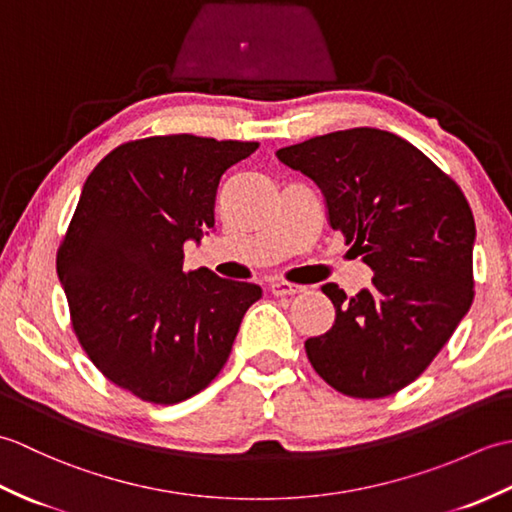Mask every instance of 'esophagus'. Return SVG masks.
<instances>
[{"label":"esophagus","mask_w":512,"mask_h":512,"mask_svg":"<svg viewBox=\"0 0 512 512\" xmlns=\"http://www.w3.org/2000/svg\"><path fill=\"white\" fill-rule=\"evenodd\" d=\"M306 288L299 286V284H290V281H284V279H275L270 281V292H273L275 297H286V295H299V292H303Z\"/></svg>","instance_id":"34e87169"}]
</instances>
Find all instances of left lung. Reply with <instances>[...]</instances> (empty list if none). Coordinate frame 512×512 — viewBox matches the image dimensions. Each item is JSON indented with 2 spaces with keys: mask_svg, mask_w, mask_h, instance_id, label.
<instances>
[{
  "mask_svg": "<svg viewBox=\"0 0 512 512\" xmlns=\"http://www.w3.org/2000/svg\"><path fill=\"white\" fill-rule=\"evenodd\" d=\"M277 158L317 182L328 220L374 270L352 299L336 284L332 328L306 341L317 374L352 398L413 383L473 303L475 220L462 189L391 132L354 127L314 136Z\"/></svg>",
  "mask_w": 512,
  "mask_h": 512,
  "instance_id": "obj_1",
  "label": "left lung"
}]
</instances>
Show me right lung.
Masks as SVG:
<instances>
[{"instance_id": "1", "label": "right lung", "mask_w": 512, "mask_h": 512, "mask_svg": "<svg viewBox=\"0 0 512 512\" xmlns=\"http://www.w3.org/2000/svg\"><path fill=\"white\" fill-rule=\"evenodd\" d=\"M259 143L151 136L110 151L83 184L57 253L70 319L114 385L156 405L220 374L262 288L209 268L184 273V242L215 226L222 173Z\"/></svg>"}]
</instances>
